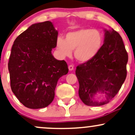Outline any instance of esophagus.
<instances>
[{"mask_svg":"<svg viewBox=\"0 0 135 135\" xmlns=\"http://www.w3.org/2000/svg\"><path fill=\"white\" fill-rule=\"evenodd\" d=\"M69 69L70 71L73 70H74V66L72 65H69Z\"/></svg>","mask_w":135,"mask_h":135,"instance_id":"34e87169","label":"esophagus"}]
</instances>
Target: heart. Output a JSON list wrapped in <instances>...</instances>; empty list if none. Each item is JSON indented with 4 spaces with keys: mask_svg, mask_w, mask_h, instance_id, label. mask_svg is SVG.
Wrapping results in <instances>:
<instances>
[{
    "mask_svg": "<svg viewBox=\"0 0 135 135\" xmlns=\"http://www.w3.org/2000/svg\"><path fill=\"white\" fill-rule=\"evenodd\" d=\"M103 44V36L100 31L80 29L70 31L64 39L57 38L56 47L62 57L71 56L74 50V57L80 63H86L96 56Z\"/></svg>",
    "mask_w": 135,
    "mask_h": 135,
    "instance_id": "obj_1",
    "label": "heart"
}]
</instances>
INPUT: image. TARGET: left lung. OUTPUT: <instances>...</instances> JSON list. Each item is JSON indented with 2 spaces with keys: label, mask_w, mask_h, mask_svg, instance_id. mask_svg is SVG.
Wrapping results in <instances>:
<instances>
[{
  "label": "left lung",
  "mask_w": 135,
  "mask_h": 135,
  "mask_svg": "<svg viewBox=\"0 0 135 135\" xmlns=\"http://www.w3.org/2000/svg\"><path fill=\"white\" fill-rule=\"evenodd\" d=\"M101 49L91 60L77 66L75 74L79 83V95L89 106L108 103L118 94L127 74L128 55L122 38L113 29L105 30ZM100 93L101 100H95Z\"/></svg>",
  "instance_id": "left-lung-1"
}]
</instances>
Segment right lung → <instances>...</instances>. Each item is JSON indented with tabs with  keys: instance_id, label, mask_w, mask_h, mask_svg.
<instances>
[{
	"instance_id": "obj_1",
	"label": "right lung",
	"mask_w": 135,
	"mask_h": 135,
	"mask_svg": "<svg viewBox=\"0 0 135 135\" xmlns=\"http://www.w3.org/2000/svg\"><path fill=\"white\" fill-rule=\"evenodd\" d=\"M58 32L50 21L32 24L13 44L8 69L11 87L26 108L40 109L53 100L58 79L69 72L64 60L55 59Z\"/></svg>"
}]
</instances>
